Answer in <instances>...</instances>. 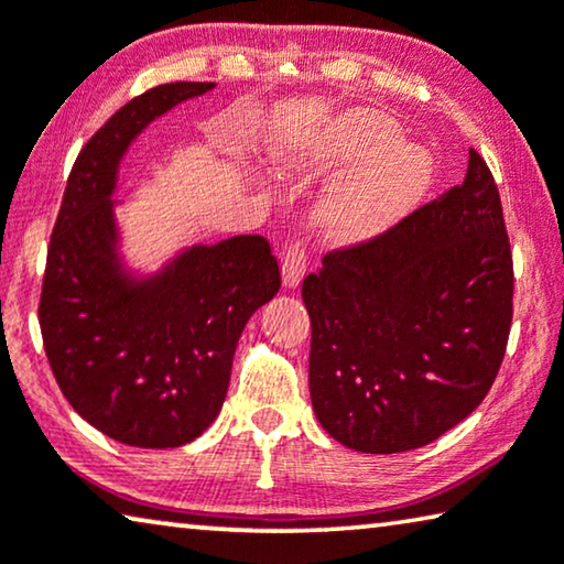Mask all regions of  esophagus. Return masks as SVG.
I'll return each instance as SVG.
<instances>
[{
    "label": "esophagus",
    "mask_w": 564,
    "mask_h": 564,
    "mask_svg": "<svg viewBox=\"0 0 564 564\" xmlns=\"http://www.w3.org/2000/svg\"><path fill=\"white\" fill-rule=\"evenodd\" d=\"M306 265H308L306 238H293L283 256V285L285 289H296L303 279V273H306Z\"/></svg>",
    "instance_id": "esophagus-1"
}]
</instances>
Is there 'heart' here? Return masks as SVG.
I'll return each instance as SVG.
<instances>
[{
  "instance_id": "b5f03b06",
  "label": "heart",
  "mask_w": 564,
  "mask_h": 564,
  "mask_svg": "<svg viewBox=\"0 0 564 564\" xmlns=\"http://www.w3.org/2000/svg\"><path fill=\"white\" fill-rule=\"evenodd\" d=\"M281 160L299 170L369 160L324 210V230L336 243H356L397 226L432 181V160L424 150L399 142L397 124L369 110L348 112L314 145L283 148Z\"/></svg>"
}]
</instances>
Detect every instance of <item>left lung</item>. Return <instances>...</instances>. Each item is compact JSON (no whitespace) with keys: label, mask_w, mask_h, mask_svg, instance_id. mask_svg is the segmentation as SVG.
I'll use <instances>...</instances> for the list:
<instances>
[{"label":"left lung","mask_w":564,"mask_h":564,"mask_svg":"<svg viewBox=\"0 0 564 564\" xmlns=\"http://www.w3.org/2000/svg\"><path fill=\"white\" fill-rule=\"evenodd\" d=\"M308 383L348 449H419L487 397L512 326L514 271L491 170L475 148L462 185L303 279Z\"/></svg>","instance_id":"1"}]
</instances>
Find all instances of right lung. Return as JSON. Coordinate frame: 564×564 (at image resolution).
<instances>
[{
  "label": "right lung",
  "mask_w": 564,
  "mask_h": 564,
  "mask_svg": "<svg viewBox=\"0 0 564 564\" xmlns=\"http://www.w3.org/2000/svg\"><path fill=\"white\" fill-rule=\"evenodd\" d=\"M213 87L158 85L122 105L79 150L47 246L37 314L52 373L79 416L142 449L183 446L213 424L248 318L281 289L263 236L195 246L148 281L120 268L110 198L124 150Z\"/></svg>",
  "instance_id": "obj_1"
}]
</instances>
